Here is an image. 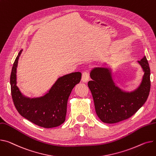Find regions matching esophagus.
I'll use <instances>...</instances> for the list:
<instances>
[{"instance_id": "esophagus-1", "label": "esophagus", "mask_w": 156, "mask_h": 156, "mask_svg": "<svg viewBox=\"0 0 156 156\" xmlns=\"http://www.w3.org/2000/svg\"><path fill=\"white\" fill-rule=\"evenodd\" d=\"M89 80V73L87 71H84L82 74L81 81L84 83H87Z\"/></svg>"}]
</instances>
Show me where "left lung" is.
Instances as JSON below:
<instances>
[{
  "label": "left lung",
  "mask_w": 156,
  "mask_h": 156,
  "mask_svg": "<svg viewBox=\"0 0 156 156\" xmlns=\"http://www.w3.org/2000/svg\"><path fill=\"white\" fill-rule=\"evenodd\" d=\"M138 63L144 75L140 85L130 93L123 91L113 82L110 69L97 67L90 72L88 86L94 101L95 111L104 123H114L126 120L136 113L146 101L151 89L150 68L144 56Z\"/></svg>",
  "instance_id": "obj_1"
}]
</instances>
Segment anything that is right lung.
Masks as SVG:
<instances>
[{
  "mask_svg": "<svg viewBox=\"0 0 156 156\" xmlns=\"http://www.w3.org/2000/svg\"><path fill=\"white\" fill-rule=\"evenodd\" d=\"M22 51L20 50L15 59L10 77L14 106L20 115L39 127H58L65 121L68 98L73 88L80 83L81 73L75 72L59 78L43 97L36 98L25 97L16 86V69Z\"/></svg>",
  "mask_w": 156,
  "mask_h": 156,
  "instance_id": "obj_1",
  "label": "right lung"
}]
</instances>
